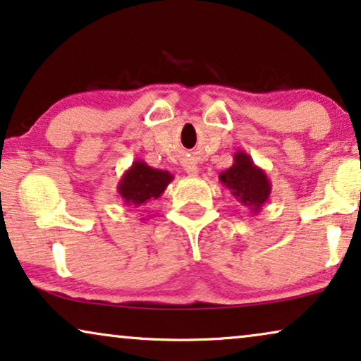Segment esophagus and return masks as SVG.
I'll list each match as a JSON object with an SVG mask.
<instances>
[{
	"instance_id": "34e87169",
	"label": "esophagus",
	"mask_w": 361,
	"mask_h": 361,
	"mask_svg": "<svg viewBox=\"0 0 361 361\" xmlns=\"http://www.w3.org/2000/svg\"><path fill=\"white\" fill-rule=\"evenodd\" d=\"M184 171L187 172V174H197L199 172V167H197V164H194V162H187V164H184Z\"/></svg>"
}]
</instances>
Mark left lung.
<instances>
[{
	"instance_id": "1",
	"label": "left lung",
	"mask_w": 361,
	"mask_h": 361,
	"mask_svg": "<svg viewBox=\"0 0 361 361\" xmlns=\"http://www.w3.org/2000/svg\"><path fill=\"white\" fill-rule=\"evenodd\" d=\"M219 179L241 205L248 207L253 215L259 214L271 195V180L268 176L245 151L235 152L233 164L220 172Z\"/></svg>"
}]
</instances>
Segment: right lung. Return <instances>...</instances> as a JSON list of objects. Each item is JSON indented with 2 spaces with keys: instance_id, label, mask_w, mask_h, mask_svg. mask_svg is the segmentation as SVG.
<instances>
[{
  "instance_id": "1",
  "label": "right lung",
  "mask_w": 361,
  "mask_h": 361,
  "mask_svg": "<svg viewBox=\"0 0 361 361\" xmlns=\"http://www.w3.org/2000/svg\"><path fill=\"white\" fill-rule=\"evenodd\" d=\"M172 179L174 176L171 172L154 169V167L147 166L145 161L136 159L118 182V195L121 197L125 205L140 209V207L159 199Z\"/></svg>"
}]
</instances>
